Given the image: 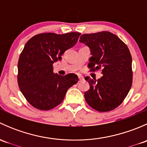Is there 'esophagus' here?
<instances>
[{
  "label": "esophagus",
  "mask_w": 147,
  "mask_h": 147,
  "mask_svg": "<svg viewBox=\"0 0 147 147\" xmlns=\"http://www.w3.org/2000/svg\"><path fill=\"white\" fill-rule=\"evenodd\" d=\"M78 78H79L80 81H82L84 80V78L81 75H78Z\"/></svg>",
  "instance_id": "esophagus-1"
}]
</instances>
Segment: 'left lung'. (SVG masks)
<instances>
[{"label":"left lung","instance_id":"left-lung-1","mask_svg":"<svg viewBox=\"0 0 147 147\" xmlns=\"http://www.w3.org/2000/svg\"><path fill=\"white\" fill-rule=\"evenodd\" d=\"M79 41L90 50L88 66L102 68L103 75L97 80L84 78L90 84L89 90L84 92L86 102L99 112L115 109L127 97L132 84V59L129 48L108 31L83 34Z\"/></svg>","mask_w":147,"mask_h":147}]
</instances>
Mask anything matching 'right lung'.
Returning <instances> with one entry per match:
<instances>
[{
    "instance_id": "obj_1",
    "label": "right lung",
    "mask_w": 147,
    "mask_h": 147,
    "mask_svg": "<svg viewBox=\"0 0 147 147\" xmlns=\"http://www.w3.org/2000/svg\"><path fill=\"white\" fill-rule=\"evenodd\" d=\"M80 32L41 33L26 42L18 63L19 88L36 109L49 110L60 105L69 87L78 82V75L53 73V63L78 42Z\"/></svg>"
}]
</instances>
